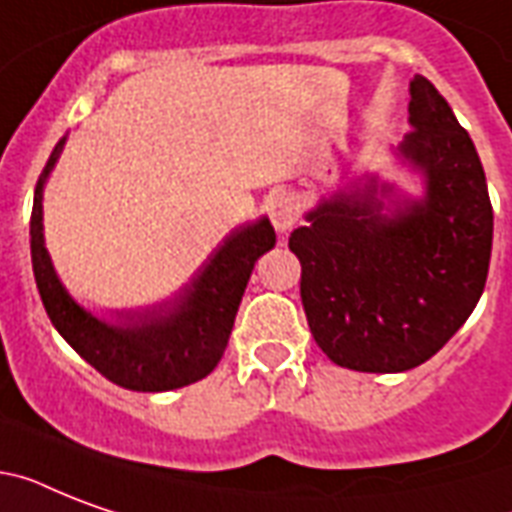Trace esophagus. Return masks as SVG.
Wrapping results in <instances>:
<instances>
[{
  "instance_id": "1",
  "label": "esophagus",
  "mask_w": 512,
  "mask_h": 512,
  "mask_svg": "<svg viewBox=\"0 0 512 512\" xmlns=\"http://www.w3.org/2000/svg\"><path fill=\"white\" fill-rule=\"evenodd\" d=\"M268 215H271L273 228L279 233H287L295 228L297 217H300V207H297V199L287 191H276L268 199Z\"/></svg>"
}]
</instances>
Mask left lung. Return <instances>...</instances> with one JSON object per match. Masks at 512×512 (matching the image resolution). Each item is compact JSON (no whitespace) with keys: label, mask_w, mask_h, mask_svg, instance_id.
I'll return each mask as SVG.
<instances>
[{"label":"left lung","mask_w":512,"mask_h":512,"mask_svg":"<svg viewBox=\"0 0 512 512\" xmlns=\"http://www.w3.org/2000/svg\"><path fill=\"white\" fill-rule=\"evenodd\" d=\"M409 95L398 156L425 177V196L385 207L396 188L366 177L321 199L289 236L313 340L356 372H406L436 356L489 273L494 212L476 146L425 76Z\"/></svg>","instance_id":"1"}]
</instances>
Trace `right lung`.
I'll return each instance as SVG.
<instances>
[{
    "instance_id": "add662e5",
    "label": "right lung",
    "mask_w": 512,
    "mask_h": 512,
    "mask_svg": "<svg viewBox=\"0 0 512 512\" xmlns=\"http://www.w3.org/2000/svg\"><path fill=\"white\" fill-rule=\"evenodd\" d=\"M63 146L66 138L52 148L31 209V265L52 327L106 380L127 390L162 393L207 377L223 358L257 257L276 244L271 220L260 217L225 236L191 284L167 303L146 311H116V321L98 319L68 295L44 247V183Z\"/></svg>"
}]
</instances>
